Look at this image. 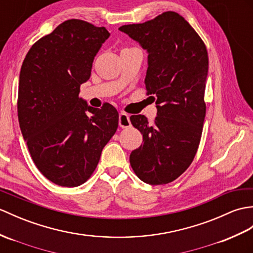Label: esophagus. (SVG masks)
Segmentation results:
<instances>
[{
  "instance_id": "34e87169",
  "label": "esophagus",
  "mask_w": 253,
  "mask_h": 253,
  "mask_svg": "<svg viewBox=\"0 0 253 253\" xmlns=\"http://www.w3.org/2000/svg\"><path fill=\"white\" fill-rule=\"evenodd\" d=\"M119 124H120V127H122V128H128L131 126L130 119H129V115L127 113H125V112L120 113Z\"/></svg>"
}]
</instances>
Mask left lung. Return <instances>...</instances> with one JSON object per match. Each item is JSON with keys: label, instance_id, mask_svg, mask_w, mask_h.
Segmentation results:
<instances>
[{"label": "left lung", "instance_id": "left-lung-1", "mask_svg": "<svg viewBox=\"0 0 253 253\" xmlns=\"http://www.w3.org/2000/svg\"><path fill=\"white\" fill-rule=\"evenodd\" d=\"M120 30L148 50L144 84L157 98L153 122L144 115L130 116L133 127L142 133L143 144L131 152L129 162L145 183L167 184L190 167L201 142L209 64L206 45L174 11Z\"/></svg>", "mask_w": 253, "mask_h": 253}]
</instances>
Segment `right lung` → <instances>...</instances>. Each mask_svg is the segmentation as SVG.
<instances>
[{"label": "right lung", "mask_w": 253, "mask_h": 253, "mask_svg": "<svg viewBox=\"0 0 253 253\" xmlns=\"http://www.w3.org/2000/svg\"><path fill=\"white\" fill-rule=\"evenodd\" d=\"M109 37L104 27L69 19L37 41L22 62L17 100L21 133L35 166L57 185L85 183L119 126L112 104L95 109L79 98Z\"/></svg>", "instance_id": "right-lung-1"}]
</instances>
